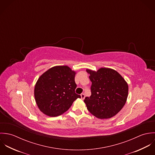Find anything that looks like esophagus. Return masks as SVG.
<instances>
[{"instance_id":"esophagus-1","label":"esophagus","mask_w":155,"mask_h":155,"mask_svg":"<svg viewBox=\"0 0 155 155\" xmlns=\"http://www.w3.org/2000/svg\"><path fill=\"white\" fill-rule=\"evenodd\" d=\"M81 98L82 99V100H84V98H85V94H84V93H82V94H81Z\"/></svg>"}]
</instances>
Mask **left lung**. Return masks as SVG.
Here are the masks:
<instances>
[{
  "label": "left lung",
  "mask_w": 155,
  "mask_h": 155,
  "mask_svg": "<svg viewBox=\"0 0 155 155\" xmlns=\"http://www.w3.org/2000/svg\"><path fill=\"white\" fill-rule=\"evenodd\" d=\"M92 82L91 95L84 102L89 111L100 119L115 116L124 106L128 97V86L114 70L101 68L97 71L87 69Z\"/></svg>",
  "instance_id": "8db88e82"
}]
</instances>
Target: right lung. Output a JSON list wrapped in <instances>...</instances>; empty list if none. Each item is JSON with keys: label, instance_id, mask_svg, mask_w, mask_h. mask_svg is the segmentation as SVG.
<instances>
[{"label": "right lung", "instance_id": "add662e5", "mask_svg": "<svg viewBox=\"0 0 155 155\" xmlns=\"http://www.w3.org/2000/svg\"><path fill=\"white\" fill-rule=\"evenodd\" d=\"M75 74L67 66L53 67L45 72L35 88V100L40 110L48 116H57L81 97L75 93Z\"/></svg>", "mask_w": 155, "mask_h": 155}]
</instances>
